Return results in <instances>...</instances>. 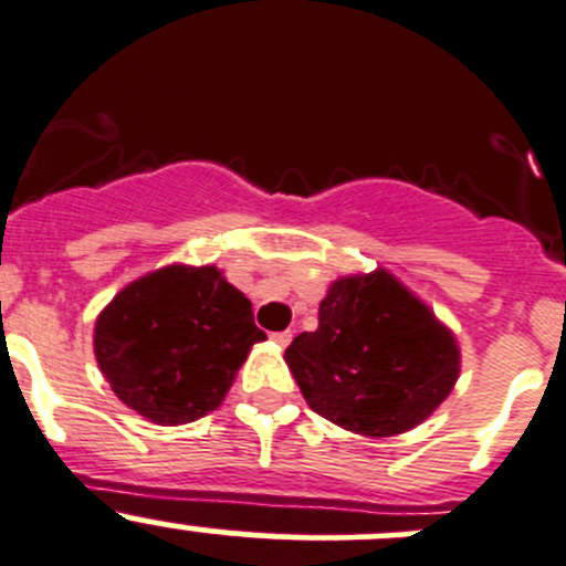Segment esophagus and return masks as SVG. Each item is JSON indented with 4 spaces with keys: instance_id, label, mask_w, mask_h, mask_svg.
<instances>
[{
    "instance_id": "obj_1",
    "label": "esophagus",
    "mask_w": 566,
    "mask_h": 566,
    "mask_svg": "<svg viewBox=\"0 0 566 566\" xmlns=\"http://www.w3.org/2000/svg\"><path fill=\"white\" fill-rule=\"evenodd\" d=\"M271 339L276 342L279 347H287V345H290V339H293V334H290V331H279V334H273Z\"/></svg>"
}]
</instances>
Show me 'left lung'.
<instances>
[{"mask_svg":"<svg viewBox=\"0 0 566 566\" xmlns=\"http://www.w3.org/2000/svg\"><path fill=\"white\" fill-rule=\"evenodd\" d=\"M290 373L323 419L369 438L413 430L460 375L452 331L389 271L342 276L315 331L284 350Z\"/></svg>","mask_w":566,"mask_h":566,"instance_id":"left-lung-1","label":"left lung"}]
</instances>
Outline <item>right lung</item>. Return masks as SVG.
I'll use <instances>...</instances> for the list:
<instances>
[{
    "mask_svg": "<svg viewBox=\"0 0 566 566\" xmlns=\"http://www.w3.org/2000/svg\"><path fill=\"white\" fill-rule=\"evenodd\" d=\"M262 339L251 301L213 265L147 273L95 319V358L112 391L167 427L219 408L251 345Z\"/></svg>",
    "mask_w": 566,
    "mask_h": 566,
    "instance_id": "obj_1",
    "label": "right lung"
}]
</instances>
